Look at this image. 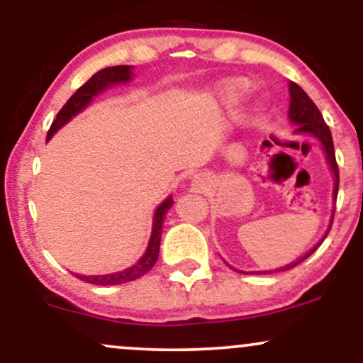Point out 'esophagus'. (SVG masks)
I'll list each match as a JSON object with an SVG mask.
<instances>
[{
	"instance_id": "obj_1",
	"label": "esophagus",
	"mask_w": 363,
	"mask_h": 363,
	"mask_svg": "<svg viewBox=\"0 0 363 363\" xmlns=\"http://www.w3.org/2000/svg\"><path fill=\"white\" fill-rule=\"evenodd\" d=\"M193 186H194V189H203V187L206 186L205 179H203L201 176H194L193 177Z\"/></svg>"
}]
</instances>
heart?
<instances>
[{"mask_svg": "<svg viewBox=\"0 0 363 363\" xmlns=\"http://www.w3.org/2000/svg\"><path fill=\"white\" fill-rule=\"evenodd\" d=\"M249 89V82L244 78H230V80H222L213 86V102L216 106H232L239 101Z\"/></svg>", "mask_w": 363, "mask_h": 363, "instance_id": "heart-1", "label": "heart"}]
</instances>
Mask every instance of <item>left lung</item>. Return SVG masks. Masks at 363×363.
<instances>
[{
	"label": "left lung",
	"instance_id": "obj_1",
	"mask_svg": "<svg viewBox=\"0 0 363 363\" xmlns=\"http://www.w3.org/2000/svg\"><path fill=\"white\" fill-rule=\"evenodd\" d=\"M289 91H290L289 119H290V123L294 124V126H297V128H295L294 133H295V135H309L314 140L319 141L320 148H323V152H324V157H326L329 170H331L333 179H335V184H333V203H335L336 201V196H338L340 174H338V165H336L335 145H333L331 131H329L328 124L324 123L323 114H320L318 107H315V104L311 101L309 95H307L306 91H303L301 86L297 85V83L290 82L289 83ZM333 218H335V206H333V210H331V218H329L328 230L324 232L323 237H320L319 242L315 244L312 249H309V251L303 254V256L298 257L297 261L290 262V264L281 266V268L268 269V272H239V269H235V268H232V269H235V272H239V273H274V272H285V269H290V268H294V266L301 264V262L303 259H307V257H309L311 254L314 252L320 244H323V240L326 239L328 234H329V230H331Z\"/></svg>",
	"mask_w": 363,
	"mask_h": 363
}]
</instances>
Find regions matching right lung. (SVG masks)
<instances>
[{
    "instance_id": "1",
    "label": "right lung",
    "mask_w": 363,
    "mask_h": 363,
    "mask_svg": "<svg viewBox=\"0 0 363 363\" xmlns=\"http://www.w3.org/2000/svg\"><path fill=\"white\" fill-rule=\"evenodd\" d=\"M133 69L135 66L121 65V66H109V68H104L101 72H97L94 77L90 78L85 85L80 86L74 94L72 95L66 106L57 112L56 119H54L51 129L48 133V141L56 135L60 129L68 124L74 116H78L83 112L86 107L94 102V99L97 95L104 94L106 90L112 89V86L118 85H126L133 80ZM174 199L172 196H167L160 205L157 206L155 213H153V222H152V235H150L147 251L138 261L135 262L129 268L123 269V272L116 273H107V274H78L74 273V277L80 278V280L91 283V285H121V283H128L136 280V278L147 274L150 269L153 268L158 259V252H160V239H162V228H164V220L167 211L172 208Z\"/></svg>"
}]
</instances>
